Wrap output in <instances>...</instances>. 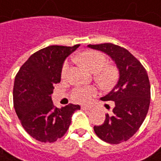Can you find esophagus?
I'll use <instances>...</instances> for the list:
<instances>
[{
  "instance_id": "1",
  "label": "esophagus",
  "mask_w": 161,
  "mask_h": 161,
  "mask_svg": "<svg viewBox=\"0 0 161 161\" xmlns=\"http://www.w3.org/2000/svg\"><path fill=\"white\" fill-rule=\"evenodd\" d=\"M82 109H84V110H91V109H92V107L90 106V105H84V106H82Z\"/></svg>"
}]
</instances>
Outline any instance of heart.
<instances>
[{
  "label": "heart",
  "mask_w": 161,
  "mask_h": 161,
  "mask_svg": "<svg viewBox=\"0 0 161 161\" xmlns=\"http://www.w3.org/2000/svg\"><path fill=\"white\" fill-rule=\"evenodd\" d=\"M77 59L86 68L94 72V80L105 86H112L117 80L118 72L113 66L107 64L105 55L96 51H86L79 54ZM70 64L65 60L61 67V76L66 77L69 71ZM97 94V89L94 86H78L70 92L71 99L79 103H87Z\"/></svg>",
  "instance_id": "heart-1"
}]
</instances>
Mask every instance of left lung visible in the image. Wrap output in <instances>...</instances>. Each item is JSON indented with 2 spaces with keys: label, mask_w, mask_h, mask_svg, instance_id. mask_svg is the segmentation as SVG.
I'll return each instance as SVG.
<instances>
[{
  "label": "left lung",
  "mask_w": 161,
  "mask_h": 161,
  "mask_svg": "<svg viewBox=\"0 0 161 161\" xmlns=\"http://www.w3.org/2000/svg\"><path fill=\"white\" fill-rule=\"evenodd\" d=\"M88 47L108 54L117 64L119 78L103 101H113L112 113L106 114L103 125H94L103 141L118 144L136 134L146 118L151 102V86L143 66L126 49L113 43L89 44Z\"/></svg>",
  "instance_id": "obj_1"
}]
</instances>
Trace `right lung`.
Masks as SVG:
<instances>
[{"instance_id": "add662e5", "label": "right lung", "mask_w": 161, "mask_h": 161, "mask_svg": "<svg viewBox=\"0 0 161 161\" xmlns=\"http://www.w3.org/2000/svg\"><path fill=\"white\" fill-rule=\"evenodd\" d=\"M79 47L51 45L32 54L16 75L13 104L26 133L42 142H54L66 134L79 105L54 107L52 94L60 82L65 58Z\"/></svg>"}]
</instances>
